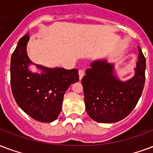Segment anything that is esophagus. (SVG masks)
Segmentation results:
<instances>
[{
	"instance_id": "esophagus-1",
	"label": "esophagus",
	"mask_w": 153,
	"mask_h": 153,
	"mask_svg": "<svg viewBox=\"0 0 153 153\" xmlns=\"http://www.w3.org/2000/svg\"><path fill=\"white\" fill-rule=\"evenodd\" d=\"M79 79H82V78L85 74V70L84 69H80L79 71Z\"/></svg>"
}]
</instances>
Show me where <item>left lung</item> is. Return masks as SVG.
Segmentation results:
<instances>
[{
	"label": "left lung",
	"mask_w": 153,
	"mask_h": 153,
	"mask_svg": "<svg viewBox=\"0 0 153 153\" xmlns=\"http://www.w3.org/2000/svg\"><path fill=\"white\" fill-rule=\"evenodd\" d=\"M135 74L121 82L113 74L114 65L92 62L82 79L86 110L96 122L113 123L127 117L136 106L145 82L146 60L140 48Z\"/></svg>",
	"instance_id": "obj_1"
}]
</instances>
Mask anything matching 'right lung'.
<instances>
[{
  "mask_svg": "<svg viewBox=\"0 0 153 153\" xmlns=\"http://www.w3.org/2000/svg\"><path fill=\"white\" fill-rule=\"evenodd\" d=\"M28 39V35L19 39L11 56L12 93L18 105L26 114L41 123H51L61 113L67 88L79 81L78 69H49L37 65L44 73H31L28 70L31 62L26 51Z\"/></svg>",
  "mask_w": 153,
  "mask_h": 153,
  "instance_id": "obj_1",
  "label": "right lung"
}]
</instances>
